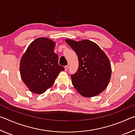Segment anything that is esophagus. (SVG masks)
<instances>
[{
	"mask_svg": "<svg viewBox=\"0 0 135 135\" xmlns=\"http://www.w3.org/2000/svg\"><path fill=\"white\" fill-rule=\"evenodd\" d=\"M64 68H65V71H67L68 69V68H69V67H68V65H67V66H65Z\"/></svg>",
	"mask_w": 135,
	"mask_h": 135,
	"instance_id": "esophagus-1",
	"label": "esophagus"
}]
</instances>
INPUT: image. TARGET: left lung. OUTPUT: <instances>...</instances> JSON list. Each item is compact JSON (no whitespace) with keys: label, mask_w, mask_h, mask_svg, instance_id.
I'll use <instances>...</instances> for the list:
<instances>
[{"label":"left lung","mask_w":135,"mask_h":135,"mask_svg":"<svg viewBox=\"0 0 135 135\" xmlns=\"http://www.w3.org/2000/svg\"><path fill=\"white\" fill-rule=\"evenodd\" d=\"M65 40L78 57V70L71 76L74 88L85 98L99 95L108 86L111 76V65L108 56L92 41L70 38Z\"/></svg>","instance_id":"1"}]
</instances>
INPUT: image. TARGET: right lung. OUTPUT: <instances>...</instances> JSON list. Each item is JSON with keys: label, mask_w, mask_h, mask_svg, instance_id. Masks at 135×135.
<instances>
[{"label": "right lung", "mask_w": 135, "mask_h": 135, "mask_svg": "<svg viewBox=\"0 0 135 135\" xmlns=\"http://www.w3.org/2000/svg\"><path fill=\"white\" fill-rule=\"evenodd\" d=\"M55 42L46 37L33 41L20 60L21 77L28 89L36 94H42L54 85L61 71L58 55L54 52Z\"/></svg>", "instance_id": "obj_1"}]
</instances>
